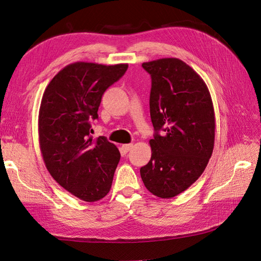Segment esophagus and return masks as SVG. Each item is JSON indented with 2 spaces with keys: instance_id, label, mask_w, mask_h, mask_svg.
<instances>
[{
  "instance_id": "1",
  "label": "esophagus",
  "mask_w": 261,
  "mask_h": 261,
  "mask_svg": "<svg viewBox=\"0 0 261 261\" xmlns=\"http://www.w3.org/2000/svg\"><path fill=\"white\" fill-rule=\"evenodd\" d=\"M132 148H133V145H132V143H129V145H123V146L121 147V150H122L123 153H127V152H128Z\"/></svg>"
}]
</instances>
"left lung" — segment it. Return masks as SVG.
Segmentation results:
<instances>
[{
    "label": "left lung",
    "instance_id": "8db88e82",
    "mask_svg": "<svg viewBox=\"0 0 261 261\" xmlns=\"http://www.w3.org/2000/svg\"><path fill=\"white\" fill-rule=\"evenodd\" d=\"M151 75L150 115L155 130L151 160L140 168L148 190L170 199L194 184L215 142V112L203 79L178 58L143 62ZM160 130L165 133L158 134Z\"/></svg>",
    "mask_w": 261,
    "mask_h": 261
}]
</instances>
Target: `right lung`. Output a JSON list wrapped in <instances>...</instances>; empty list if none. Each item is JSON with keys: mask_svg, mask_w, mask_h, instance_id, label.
Returning <instances> with one entry per match:
<instances>
[{"mask_svg": "<svg viewBox=\"0 0 261 261\" xmlns=\"http://www.w3.org/2000/svg\"><path fill=\"white\" fill-rule=\"evenodd\" d=\"M127 64L77 61L66 66L45 88L39 111V141L45 166L71 194L96 202L109 193L121 154L106 137L91 136V121L106 89Z\"/></svg>", "mask_w": 261, "mask_h": 261, "instance_id": "add662e5", "label": "right lung"}]
</instances>
